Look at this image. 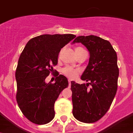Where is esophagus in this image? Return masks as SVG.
Listing matches in <instances>:
<instances>
[{"label":"esophagus","mask_w":133,"mask_h":133,"mask_svg":"<svg viewBox=\"0 0 133 133\" xmlns=\"http://www.w3.org/2000/svg\"><path fill=\"white\" fill-rule=\"evenodd\" d=\"M68 83H69V85H71V81L70 80H68Z\"/></svg>","instance_id":"obj_1"}]
</instances>
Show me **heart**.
<instances>
[{"mask_svg":"<svg viewBox=\"0 0 133 133\" xmlns=\"http://www.w3.org/2000/svg\"><path fill=\"white\" fill-rule=\"evenodd\" d=\"M84 50L82 47H76V49H75L76 54L81 50ZM61 71H62V73L64 74L65 76L70 78V79H74L75 78L77 77L78 75L81 72L79 69L74 68H72V67L69 66V65L64 67Z\"/></svg>","mask_w":133,"mask_h":133,"instance_id":"obj_1","label":"heart"}]
</instances>
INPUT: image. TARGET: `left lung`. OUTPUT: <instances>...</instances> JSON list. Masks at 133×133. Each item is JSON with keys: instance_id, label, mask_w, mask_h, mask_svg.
Segmentation results:
<instances>
[{"instance_id": "8db88e82", "label": "left lung", "mask_w": 133, "mask_h": 133, "mask_svg": "<svg viewBox=\"0 0 133 133\" xmlns=\"http://www.w3.org/2000/svg\"><path fill=\"white\" fill-rule=\"evenodd\" d=\"M76 42L83 44L90 54L89 63L81 76L83 81L89 83L80 85L71 82L72 113L80 122L94 123L105 115L117 92V54L109 41L95 35L78 36L73 44Z\"/></svg>"}]
</instances>
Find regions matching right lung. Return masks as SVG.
I'll list each match as a JSON object with an SVG mask.
<instances>
[{
  "instance_id": "add662e5",
  "label": "right lung",
  "mask_w": 133,
  "mask_h": 133,
  "mask_svg": "<svg viewBox=\"0 0 133 133\" xmlns=\"http://www.w3.org/2000/svg\"><path fill=\"white\" fill-rule=\"evenodd\" d=\"M75 37L72 34L39 35L31 39L22 52L16 71V100L31 122L45 124L55 117V102L68 81L58 72L55 83H46L45 79L54 73L61 48Z\"/></svg>"
}]
</instances>
